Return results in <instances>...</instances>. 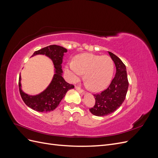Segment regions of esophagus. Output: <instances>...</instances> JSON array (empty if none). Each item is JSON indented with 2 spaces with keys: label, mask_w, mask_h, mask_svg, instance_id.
Returning a JSON list of instances; mask_svg holds the SVG:
<instances>
[{
  "label": "esophagus",
  "mask_w": 158,
  "mask_h": 158,
  "mask_svg": "<svg viewBox=\"0 0 158 158\" xmlns=\"http://www.w3.org/2000/svg\"><path fill=\"white\" fill-rule=\"evenodd\" d=\"M75 88H76V89L77 90L78 92L79 93H80L81 94H84V90L81 89L80 87H78V86H76V87H75Z\"/></svg>",
  "instance_id": "obj_1"
}]
</instances>
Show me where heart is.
<instances>
[{
    "instance_id": "1",
    "label": "heart",
    "mask_w": 158,
    "mask_h": 158,
    "mask_svg": "<svg viewBox=\"0 0 158 158\" xmlns=\"http://www.w3.org/2000/svg\"><path fill=\"white\" fill-rule=\"evenodd\" d=\"M114 64L111 57L92 53H82L76 56L74 62L66 65V73L72 82H76L82 74L87 86L93 92L106 88L112 78Z\"/></svg>"
}]
</instances>
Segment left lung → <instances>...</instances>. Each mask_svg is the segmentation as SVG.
I'll return each mask as SVG.
<instances>
[{"label": "left lung", "mask_w": 158, "mask_h": 158, "mask_svg": "<svg viewBox=\"0 0 158 158\" xmlns=\"http://www.w3.org/2000/svg\"><path fill=\"white\" fill-rule=\"evenodd\" d=\"M116 67V74L109 87L101 93L94 94L95 103L90 112L95 116L103 117L115 111L125 101L128 88L126 66L117 56L109 51Z\"/></svg>", "instance_id": "obj_1"}]
</instances>
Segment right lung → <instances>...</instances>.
I'll list each match as a JSON object with an SVG mask.
<instances>
[{"mask_svg":"<svg viewBox=\"0 0 158 158\" xmlns=\"http://www.w3.org/2000/svg\"><path fill=\"white\" fill-rule=\"evenodd\" d=\"M67 49L56 45L47 46L34 52L33 56L45 55L52 60L55 67V74L51 82L44 92L36 95H29L21 89V76L19 77V90L23 102L31 109L39 112H50L55 109L66 93L74 88L73 84L67 83L62 76V63L64 52Z\"/></svg>","mask_w":158,"mask_h":158,"instance_id":"add662e5","label":"right lung"}]
</instances>
